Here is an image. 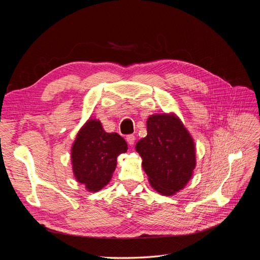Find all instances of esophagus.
Listing matches in <instances>:
<instances>
[{
  "mask_svg": "<svg viewBox=\"0 0 260 260\" xmlns=\"http://www.w3.org/2000/svg\"><path fill=\"white\" fill-rule=\"evenodd\" d=\"M125 141H127V143L129 145H133L136 142V137L133 135H130V136H127V138H125Z\"/></svg>",
  "mask_w": 260,
  "mask_h": 260,
  "instance_id": "esophagus-1",
  "label": "esophagus"
}]
</instances>
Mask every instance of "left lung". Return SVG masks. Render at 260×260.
<instances>
[{
  "label": "left lung",
  "instance_id": "1",
  "mask_svg": "<svg viewBox=\"0 0 260 260\" xmlns=\"http://www.w3.org/2000/svg\"><path fill=\"white\" fill-rule=\"evenodd\" d=\"M147 136L136 145L149 184L164 195H174L186 185L196 165L194 141L174 114L148 117Z\"/></svg>",
  "mask_w": 260,
  "mask_h": 260
}]
</instances>
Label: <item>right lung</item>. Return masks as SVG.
I'll list each match as a JSON object with an SVG mask.
<instances>
[{
  "instance_id": "add662e5",
  "label": "right lung",
  "mask_w": 260,
  "mask_h": 260,
  "mask_svg": "<svg viewBox=\"0 0 260 260\" xmlns=\"http://www.w3.org/2000/svg\"><path fill=\"white\" fill-rule=\"evenodd\" d=\"M127 149V142L118 133H107L100 120L89 119L78 132L72 147L76 180L89 192L102 190L113 177L117 157Z\"/></svg>"
}]
</instances>
